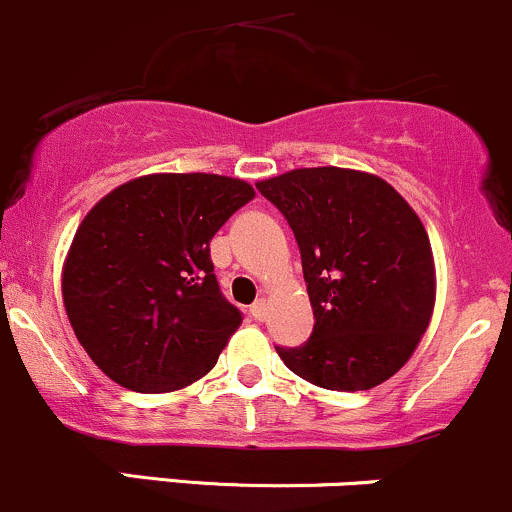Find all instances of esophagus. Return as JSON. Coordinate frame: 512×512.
Segmentation results:
<instances>
[{"mask_svg":"<svg viewBox=\"0 0 512 512\" xmlns=\"http://www.w3.org/2000/svg\"><path fill=\"white\" fill-rule=\"evenodd\" d=\"M266 312H268L266 300H256L254 305H251V317H254L256 322H263V320H266Z\"/></svg>","mask_w":512,"mask_h":512,"instance_id":"1","label":"esophagus"}]
</instances>
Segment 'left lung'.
<instances>
[{"label":"left lung","mask_w":512,"mask_h":512,"mask_svg":"<svg viewBox=\"0 0 512 512\" xmlns=\"http://www.w3.org/2000/svg\"><path fill=\"white\" fill-rule=\"evenodd\" d=\"M298 241L315 327L283 364L327 390L376 388L410 359L434 310L430 236L400 192L349 168H298L256 183Z\"/></svg>","instance_id":"8db88e82"}]
</instances>
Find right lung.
<instances>
[{"instance_id": "obj_1", "label": "right lung", "mask_w": 512, "mask_h": 512, "mask_svg": "<svg viewBox=\"0 0 512 512\" xmlns=\"http://www.w3.org/2000/svg\"><path fill=\"white\" fill-rule=\"evenodd\" d=\"M254 195L227 175L153 173L87 212L65 256L63 302L114 383L170 393L212 371L241 312L219 293L210 241Z\"/></svg>"}]
</instances>
